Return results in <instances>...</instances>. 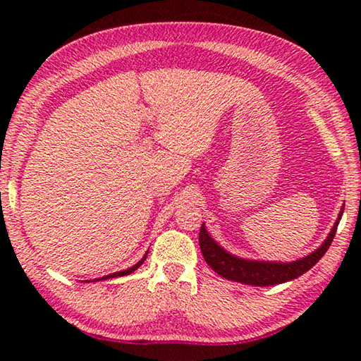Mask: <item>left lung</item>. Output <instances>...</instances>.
I'll return each mask as SVG.
<instances>
[{
  "label": "left lung",
  "mask_w": 361,
  "mask_h": 361,
  "mask_svg": "<svg viewBox=\"0 0 361 361\" xmlns=\"http://www.w3.org/2000/svg\"><path fill=\"white\" fill-rule=\"evenodd\" d=\"M342 212L339 213L338 219L333 226L331 232H329L325 242L322 245L307 256H304L301 259H296L293 262H272V261H255V259H243L239 256L231 255L226 252L223 247H219L218 243L212 239L209 232L205 229V224H202L199 232V245L202 250L204 259L207 261L213 271L219 276L234 280V282L253 285V286H269V285H279L290 282L293 279H298L302 276L304 272H307L310 267H314L323 255L326 253V250L331 245L334 239L336 229L341 221Z\"/></svg>",
  "instance_id": "8db88e82"
}]
</instances>
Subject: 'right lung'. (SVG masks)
Segmentation results:
<instances>
[{
	"label": "right lung",
	"instance_id": "right-lung-1",
	"mask_svg": "<svg viewBox=\"0 0 361 361\" xmlns=\"http://www.w3.org/2000/svg\"><path fill=\"white\" fill-rule=\"evenodd\" d=\"M148 255V253H146ZM146 255L143 256L142 259H140L135 266H132L130 269H126V271H121V272H114V274H109V276H105V277H102V279H95V280H106V279H114V277H122V276H129V274H132L133 271H137V269L143 264L145 262V259H146Z\"/></svg>",
	"mask_w": 361,
	"mask_h": 361
}]
</instances>
